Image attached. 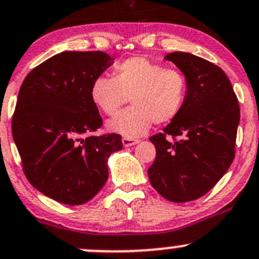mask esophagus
Wrapping results in <instances>:
<instances>
[{"label":"esophagus","instance_id":"obj_1","mask_svg":"<svg viewBox=\"0 0 259 259\" xmlns=\"http://www.w3.org/2000/svg\"><path fill=\"white\" fill-rule=\"evenodd\" d=\"M122 145L124 146H133L135 144H138L139 143V140L138 139H133V138H122Z\"/></svg>","mask_w":259,"mask_h":259}]
</instances>
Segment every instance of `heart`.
Wrapping results in <instances>:
<instances>
[{
    "label": "heart",
    "instance_id": "heart-1",
    "mask_svg": "<svg viewBox=\"0 0 259 259\" xmlns=\"http://www.w3.org/2000/svg\"><path fill=\"white\" fill-rule=\"evenodd\" d=\"M188 82L177 69L164 67L145 57H130L117 62L114 77L99 76L91 85L93 103L113 116L130 99L132 109L108 122L110 132L126 138L144 135L155 124L176 119L184 106Z\"/></svg>",
    "mask_w": 259,
    "mask_h": 259
}]
</instances>
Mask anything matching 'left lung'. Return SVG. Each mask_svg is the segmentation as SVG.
I'll list each match as a JSON object with an SVG mask.
<instances>
[{
    "instance_id": "obj_1",
    "label": "left lung",
    "mask_w": 259,
    "mask_h": 259,
    "mask_svg": "<svg viewBox=\"0 0 259 259\" xmlns=\"http://www.w3.org/2000/svg\"><path fill=\"white\" fill-rule=\"evenodd\" d=\"M164 59L184 74L188 93L178 116L150 138L156 156L148 176L161 197L185 203L207 194L231 166L239 104L231 81L217 65L180 51Z\"/></svg>"
}]
</instances>
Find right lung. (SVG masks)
I'll list each match as a JSON object with an SVG mask.
<instances>
[{
  "mask_svg": "<svg viewBox=\"0 0 259 259\" xmlns=\"http://www.w3.org/2000/svg\"><path fill=\"white\" fill-rule=\"evenodd\" d=\"M114 62L103 51H64L30 71L18 93L12 137L28 182L56 202L93 199L109 177L121 137H95L103 119L91 85Z\"/></svg>",
  "mask_w": 259,
  "mask_h": 259,
  "instance_id": "1",
  "label": "right lung"
}]
</instances>
